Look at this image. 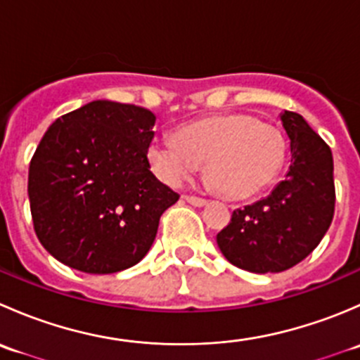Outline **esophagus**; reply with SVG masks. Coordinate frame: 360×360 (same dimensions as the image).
I'll return each instance as SVG.
<instances>
[{
	"label": "esophagus",
	"mask_w": 360,
	"mask_h": 360,
	"mask_svg": "<svg viewBox=\"0 0 360 360\" xmlns=\"http://www.w3.org/2000/svg\"><path fill=\"white\" fill-rule=\"evenodd\" d=\"M183 198L188 203H191V205H197V207H202V205H205V203H207L205 198L197 197V195H183Z\"/></svg>",
	"instance_id": "34e87169"
}]
</instances>
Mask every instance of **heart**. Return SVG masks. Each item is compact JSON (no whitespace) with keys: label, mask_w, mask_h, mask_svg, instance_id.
Segmentation results:
<instances>
[{"label":"heart","mask_w":360,"mask_h":360,"mask_svg":"<svg viewBox=\"0 0 360 360\" xmlns=\"http://www.w3.org/2000/svg\"><path fill=\"white\" fill-rule=\"evenodd\" d=\"M157 176L179 186L205 163V179L226 198H248L266 190L288 160V139L281 129L245 112L214 115L160 136L148 148Z\"/></svg>","instance_id":"b5f03b06"}]
</instances>
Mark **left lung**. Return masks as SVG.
I'll return each mask as SVG.
<instances>
[{
	"label": "left lung",
	"mask_w": 360,
	"mask_h": 360,
	"mask_svg": "<svg viewBox=\"0 0 360 360\" xmlns=\"http://www.w3.org/2000/svg\"><path fill=\"white\" fill-rule=\"evenodd\" d=\"M291 165L263 200L231 214L216 240L223 256L252 274H278L303 261L322 240L335 216L333 153L297 112L284 111Z\"/></svg>",
	"instance_id": "1"
}]
</instances>
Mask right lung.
Listing matches in <instances>:
<instances>
[{
	"instance_id": "1",
	"label": "right lung",
	"mask_w": 360,
	"mask_h": 360,
	"mask_svg": "<svg viewBox=\"0 0 360 360\" xmlns=\"http://www.w3.org/2000/svg\"><path fill=\"white\" fill-rule=\"evenodd\" d=\"M155 120L141 106L92 101L49 127L27 195L36 237L57 261L104 275L146 256L160 216L179 200L150 170Z\"/></svg>"
}]
</instances>
